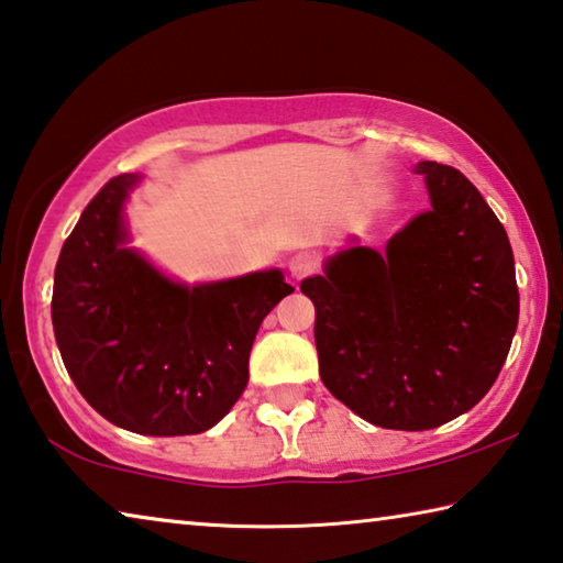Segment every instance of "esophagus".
Masks as SVG:
<instances>
[{
  "instance_id": "obj_1",
  "label": "esophagus",
  "mask_w": 563,
  "mask_h": 563,
  "mask_svg": "<svg viewBox=\"0 0 563 563\" xmlns=\"http://www.w3.org/2000/svg\"><path fill=\"white\" fill-rule=\"evenodd\" d=\"M316 258H312L310 253H298V255H292V261H290V273H292V278H305V275H310L312 271H316Z\"/></svg>"
}]
</instances>
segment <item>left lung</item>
Listing matches in <instances>:
<instances>
[{"label":"left lung","instance_id":"1","mask_svg":"<svg viewBox=\"0 0 563 563\" xmlns=\"http://www.w3.org/2000/svg\"><path fill=\"white\" fill-rule=\"evenodd\" d=\"M432 211L387 253L350 247L300 283L316 305L320 377L342 405L385 430H432L497 383L519 322L507 231L460 170L417 166Z\"/></svg>","mask_w":563,"mask_h":563}]
</instances>
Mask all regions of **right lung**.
Wrapping results in <instances>:
<instances>
[{"label": "right lung", "instance_id": "right-lung-1", "mask_svg": "<svg viewBox=\"0 0 563 563\" xmlns=\"http://www.w3.org/2000/svg\"><path fill=\"white\" fill-rule=\"evenodd\" d=\"M139 176L103 186L64 241L52 322L64 367L84 399L121 430L198 434L247 385L263 318L295 288L280 271L176 285L123 247L121 208Z\"/></svg>", "mask_w": 563, "mask_h": 563}]
</instances>
